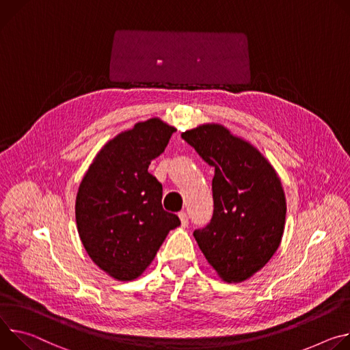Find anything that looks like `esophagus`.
I'll return each mask as SVG.
<instances>
[{
  "label": "esophagus",
  "mask_w": 350,
  "mask_h": 350,
  "mask_svg": "<svg viewBox=\"0 0 350 350\" xmlns=\"http://www.w3.org/2000/svg\"><path fill=\"white\" fill-rule=\"evenodd\" d=\"M178 215H179V219H180L182 226H183V228H185V226H187V222H189V221H187V214H186V213H183V211H180Z\"/></svg>",
  "instance_id": "34e87169"
}]
</instances>
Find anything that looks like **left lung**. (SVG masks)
Returning <instances> with one entry per match:
<instances>
[{
  "label": "left lung",
  "instance_id": "obj_1",
  "mask_svg": "<svg viewBox=\"0 0 350 350\" xmlns=\"http://www.w3.org/2000/svg\"><path fill=\"white\" fill-rule=\"evenodd\" d=\"M180 136L214 170L213 218L193 237L222 281L243 282L281 245L286 217L281 179L258 148L221 124H203Z\"/></svg>",
  "mask_w": 350,
  "mask_h": 350
}]
</instances>
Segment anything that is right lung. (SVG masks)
Masks as SVG:
<instances>
[{
    "label": "right lung",
    "instance_id": "1",
    "mask_svg": "<svg viewBox=\"0 0 350 350\" xmlns=\"http://www.w3.org/2000/svg\"><path fill=\"white\" fill-rule=\"evenodd\" d=\"M176 129L160 118L108 140L89 165L75 202L79 238L93 262L118 281L139 278L179 218L163 208L148 172Z\"/></svg>",
    "mask_w": 350,
    "mask_h": 350
}]
</instances>
